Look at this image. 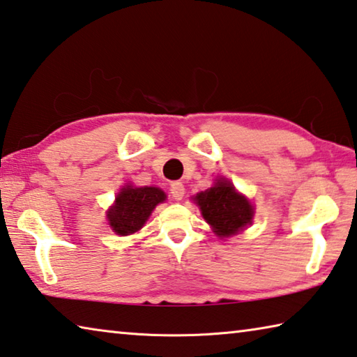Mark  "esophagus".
Segmentation results:
<instances>
[{
  "mask_svg": "<svg viewBox=\"0 0 357 357\" xmlns=\"http://www.w3.org/2000/svg\"><path fill=\"white\" fill-rule=\"evenodd\" d=\"M184 185H183V183H178V181H174V183H172L170 184V193H172V197L176 199V201H179V199H183V197H184Z\"/></svg>",
  "mask_w": 357,
  "mask_h": 357,
  "instance_id": "34e87169",
  "label": "esophagus"
}]
</instances>
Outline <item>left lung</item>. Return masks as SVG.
<instances>
[{
	"label": "left lung",
	"instance_id": "8db88e82",
	"mask_svg": "<svg viewBox=\"0 0 357 357\" xmlns=\"http://www.w3.org/2000/svg\"><path fill=\"white\" fill-rule=\"evenodd\" d=\"M201 213L213 232L220 237H229L251 223L252 206L238 195L229 181L218 179L215 185L195 197Z\"/></svg>",
	"mask_w": 357,
	"mask_h": 357
}]
</instances>
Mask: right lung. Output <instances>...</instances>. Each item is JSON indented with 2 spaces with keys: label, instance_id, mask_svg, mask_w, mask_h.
Returning a JSON list of instances; mask_svg holds the SVG:
<instances>
[{
  "label": "right lung",
  "instance_id": "obj_1",
  "mask_svg": "<svg viewBox=\"0 0 357 357\" xmlns=\"http://www.w3.org/2000/svg\"><path fill=\"white\" fill-rule=\"evenodd\" d=\"M165 198V193L158 187H123L115 198V206L107 212L111 228L120 236L134 234Z\"/></svg>",
  "mask_w": 357,
  "mask_h": 357
}]
</instances>
